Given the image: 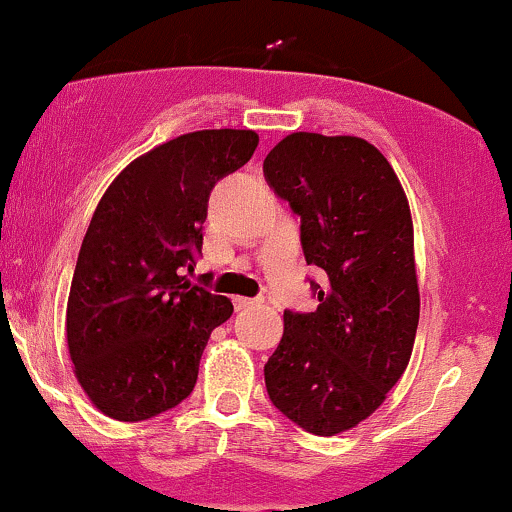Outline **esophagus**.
Listing matches in <instances>:
<instances>
[{
  "label": "esophagus",
  "instance_id": "1",
  "mask_svg": "<svg viewBox=\"0 0 512 512\" xmlns=\"http://www.w3.org/2000/svg\"><path fill=\"white\" fill-rule=\"evenodd\" d=\"M252 305H257V300L243 298V295H236V298H233V307H236L238 312H240V310H250Z\"/></svg>",
  "mask_w": 512,
  "mask_h": 512
}]
</instances>
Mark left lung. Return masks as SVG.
I'll return each mask as SVG.
<instances>
[{
  "label": "left lung",
  "instance_id": "8db88e82",
  "mask_svg": "<svg viewBox=\"0 0 512 512\" xmlns=\"http://www.w3.org/2000/svg\"><path fill=\"white\" fill-rule=\"evenodd\" d=\"M269 188L300 217L307 264L324 269L317 310L283 312L264 365L272 403L317 436L367 420L408 367L420 322L415 233L405 190L355 135L291 133L264 159Z\"/></svg>",
  "mask_w": 512,
  "mask_h": 512
}]
</instances>
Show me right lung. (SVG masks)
Returning <instances> with one entry per match:
<instances>
[{"mask_svg":"<svg viewBox=\"0 0 512 512\" xmlns=\"http://www.w3.org/2000/svg\"><path fill=\"white\" fill-rule=\"evenodd\" d=\"M260 135L212 128L133 159L104 190L80 245L66 305L73 374L97 410L150 420L190 396L209 334L233 315L186 276L202 250L214 183Z\"/></svg>","mask_w":512,"mask_h":512,"instance_id":"add662e5","label":"right lung"}]
</instances>
